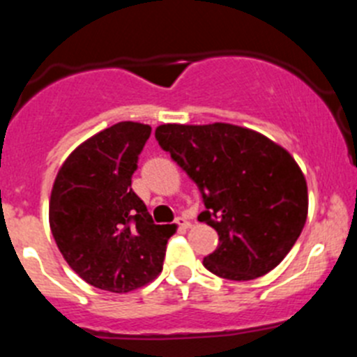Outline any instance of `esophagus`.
<instances>
[{"instance_id": "34e87169", "label": "esophagus", "mask_w": 357, "mask_h": 357, "mask_svg": "<svg viewBox=\"0 0 357 357\" xmlns=\"http://www.w3.org/2000/svg\"><path fill=\"white\" fill-rule=\"evenodd\" d=\"M175 223H176V227H178V229H189V225H191V223H189L188 220H185V218H182V216L176 218Z\"/></svg>"}]
</instances>
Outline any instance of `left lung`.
<instances>
[{
    "mask_svg": "<svg viewBox=\"0 0 357 357\" xmlns=\"http://www.w3.org/2000/svg\"><path fill=\"white\" fill-rule=\"evenodd\" d=\"M155 139L198 185V220L220 236L209 272L252 280L284 259L307 218L304 173L284 148L229 123L160 125Z\"/></svg>",
    "mask_w": 357,
    "mask_h": 357,
    "instance_id": "1",
    "label": "left lung"
}]
</instances>
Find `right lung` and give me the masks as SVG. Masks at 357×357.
<instances>
[{"instance_id": "1", "label": "right lung", "mask_w": 357, "mask_h": 357, "mask_svg": "<svg viewBox=\"0 0 357 357\" xmlns=\"http://www.w3.org/2000/svg\"><path fill=\"white\" fill-rule=\"evenodd\" d=\"M150 125L116 123L82 143L59 169L50 227L69 266L94 288L128 293L162 270L173 225H155L132 191Z\"/></svg>"}]
</instances>
